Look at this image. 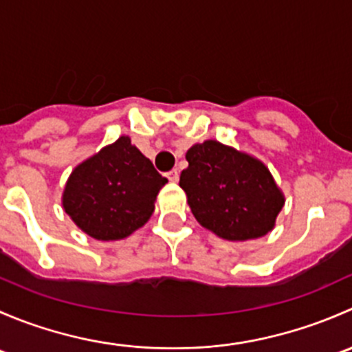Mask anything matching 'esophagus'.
<instances>
[{"label": "esophagus", "instance_id": "34e87169", "mask_svg": "<svg viewBox=\"0 0 352 352\" xmlns=\"http://www.w3.org/2000/svg\"><path fill=\"white\" fill-rule=\"evenodd\" d=\"M166 177H168L170 182H177V180H179V172H177V170H170V172L166 173Z\"/></svg>", "mask_w": 352, "mask_h": 352}]
</instances>
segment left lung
I'll use <instances>...</instances> for the list:
<instances>
[{"label": "left lung", "mask_w": 352, "mask_h": 352, "mask_svg": "<svg viewBox=\"0 0 352 352\" xmlns=\"http://www.w3.org/2000/svg\"><path fill=\"white\" fill-rule=\"evenodd\" d=\"M186 160L179 184L204 228L239 242L271 232L285 199L265 165L218 141L194 144Z\"/></svg>", "instance_id": "1"}]
</instances>
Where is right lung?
Returning <instances> with one entry per match:
<instances>
[{"mask_svg":"<svg viewBox=\"0 0 352 352\" xmlns=\"http://www.w3.org/2000/svg\"><path fill=\"white\" fill-rule=\"evenodd\" d=\"M166 182L129 138L122 136L74 168L63 206L91 239L120 240L150 219L155 199Z\"/></svg>","mask_w":352,"mask_h":352,"instance_id":"right-lung-1","label":"right lung"}]
</instances>
